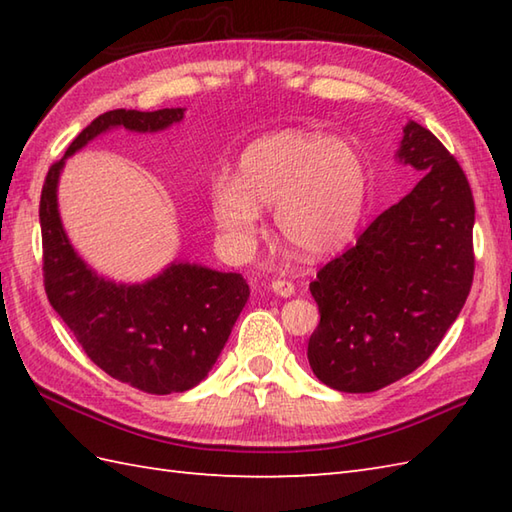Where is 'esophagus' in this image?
I'll use <instances>...</instances> for the list:
<instances>
[{
    "mask_svg": "<svg viewBox=\"0 0 512 512\" xmlns=\"http://www.w3.org/2000/svg\"><path fill=\"white\" fill-rule=\"evenodd\" d=\"M270 290H273L275 295L284 297V299H288V297L295 295V286H292L290 281H286V279H275L273 284H270Z\"/></svg>",
    "mask_w": 512,
    "mask_h": 512,
    "instance_id": "esophagus-1",
    "label": "esophagus"
}]
</instances>
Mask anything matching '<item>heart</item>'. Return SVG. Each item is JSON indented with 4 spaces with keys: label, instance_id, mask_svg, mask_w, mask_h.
I'll return each mask as SVG.
<instances>
[{
    "label": "heart",
    "instance_id": "heart-1",
    "mask_svg": "<svg viewBox=\"0 0 512 512\" xmlns=\"http://www.w3.org/2000/svg\"><path fill=\"white\" fill-rule=\"evenodd\" d=\"M369 171L352 140L321 132L268 134L239 156L237 178L211 182V215L228 244L253 246L262 209L275 206L279 237L297 255L319 259L352 242L365 215Z\"/></svg>",
    "mask_w": 512,
    "mask_h": 512
}]
</instances>
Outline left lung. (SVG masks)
Returning <instances> with one entry per match:
<instances>
[{
  "label": "left lung",
  "instance_id": "1",
  "mask_svg": "<svg viewBox=\"0 0 512 512\" xmlns=\"http://www.w3.org/2000/svg\"><path fill=\"white\" fill-rule=\"evenodd\" d=\"M396 160L422 173L420 182L310 284L321 321L308 361L323 385L345 394H369L418 369L473 284L475 204L458 160L413 121Z\"/></svg>",
  "mask_w": 512,
  "mask_h": 512
}]
</instances>
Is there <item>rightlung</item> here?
<instances>
[{"mask_svg":"<svg viewBox=\"0 0 512 512\" xmlns=\"http://www.w3.org/2000/svg\"><path fill=\"white\" fill-rule=\"evenodd\" d=\"M182 118L184 107L101 114L50 167L39 204L50 306L94 365L158 396L187 391L209 376L250 297L246 279L184 259L138 284L99 275L65 233L57 193L65 160L94 138L121 127L136 134L165 132Z\"/></svg>","mask_w":512,"mask_h":512,"instance_id":"1","label":"right lung"}]
</instances>
